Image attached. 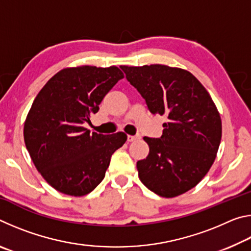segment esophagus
<instances>
[{
	"mask_svg": "<svg viewBox=\"0 0 251 251\" xmlns=\"http://www.w3.org/2000/svg\"><path fill=\"white\" fill-rule=\"evenodd\" d=\"M138 139H141V135L137 134V135H128V137H127V141L128 142H136L138 141Z\"/></svg>",
	"mask_w": 251,
	"mask_h": 251,
	"instance_id": "34e87169",
	"label": "esophagus"
}]
</instances>
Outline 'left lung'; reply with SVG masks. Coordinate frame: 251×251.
<instances>
[{"label":"left lung","instance_id":"1","mask_svg":"<svg viewBox=\"0 0 251 251\" xmlns=\"http://www.w3.org/2000/svg\"><path fill=\"white\" fill-rule=\"evenodd\" d=\"M151 114L166 115L160 138L144 137L150 154L137 161L138 177L152 193L173 198L188 192L214 164L222 120L209 93L190 72L167 65H122Z\"/></svg>","mask_w":251,"mask_h":251}]
</instances>
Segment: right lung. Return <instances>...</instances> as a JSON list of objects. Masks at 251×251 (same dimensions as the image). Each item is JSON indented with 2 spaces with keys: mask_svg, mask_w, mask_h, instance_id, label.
Here are the masks:
<instances>
[{
  "mask_svg": "<svg viewBox=\"0 0 251 251\" xmlns=\"http://www.w3.org/2000/svg\"><path fill=\"white\" fill-rule=\"evenodd\" d=\"M116 66L67 67L34 100L24 123V142L39 173L57 192L80 197L104 179L110 156L127 141L123 131L103 135L83 126L118 80Z\"/></svg>",
  "mask_w": 251,
  "mask_h": 251,
  "instance_id": "1",
  "label": "right lung"
}]
</instances>
